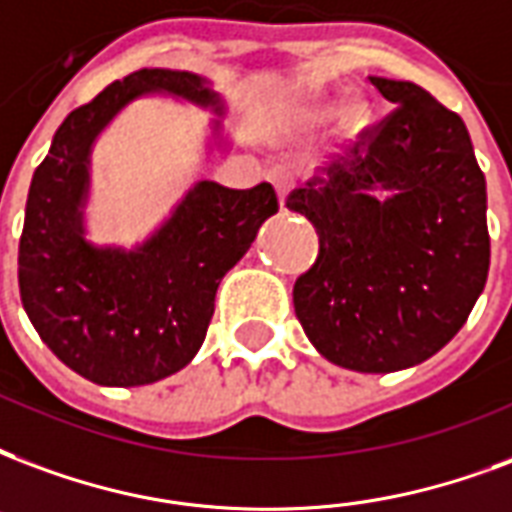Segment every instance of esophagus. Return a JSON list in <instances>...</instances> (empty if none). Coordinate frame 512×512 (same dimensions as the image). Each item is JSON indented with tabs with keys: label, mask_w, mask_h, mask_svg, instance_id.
I'll list each match as a JSON object with an SVG mask.
<instances>
[{
	"label": "esophagus",
	"mask_w": 512,
	"mask_h": 512,
	"mask_svg": "<svg viewBox=\"0 0 512 512\" xmlns=\"http://www.w3.org/2000/svg\"><path fill=\"white\" fill-rule=\"evenodd\" d=\"M271 181H274L276 192H279V200H285L287 192L293 189V173L287 168H274L271 170Z\"/></svg>",
	"instance_id": "1"
}]
</instances>
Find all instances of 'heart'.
I'll list each match as a JSON object with an SVG mask.
<instances>
[{
  "mask_svg": "<svg viewBox=\"0 0 512 512\" xmlns=\"http://www.w3.org/2000/svg\"><path fill=\"white\" fill-rule=\"evenodd\" d=\"M328 113H331V108H314L312 116L314 119H323V116H328ZM347 116H350V119H355V116H358V108H347Z\"/></svg>",
  "mask_w": 512,
  "mask_h": 512,
  "instance_id": "heart-1",
  "label": "heart"
}]
</instances>
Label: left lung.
Returning <instances> with one entry per match:
<instances>
[{
	"instance_id": "obj_1",
	"label": "left lung",
	"mask_w": 512,
	"mask_h": 512,
	"mask_svg": "<svg viewBox=\"0 0 512 512\" xmlns=\"http://www.w3.org/2000/svg\"><path fill=\"white\" fill-rule=\"evenodd\" d=\"M369 81L396 108L361 132L350 160L287 195L320 238L293 304L328 361L388 374L461 331L486 287L491 241L486 176L461 116L410 81Z\"/></svg>"
}]
</instances>
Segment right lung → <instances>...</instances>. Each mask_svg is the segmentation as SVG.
<instances>
[{"mask_svg": "<svg viewBox=\"0 0 512 512\" xmlns=\"http://www.w3.org/2000/svg\"><path fill=\"white\" fill-rule=\"evenodd\" d=\"M168 92L222 113L200 75L138 70L75 108L32 176L18 287L51 352L97 385H149L184 369L206 339L222 276L279 211L271 184L227 189L198 181L173 217L138 249H97L83 238L89 151L140 94Z\"/></svg>", "mask_w": 512, "mask_h": 512, "instance_id": "right-lung-1", "label": "right lung"}]
</instances>
